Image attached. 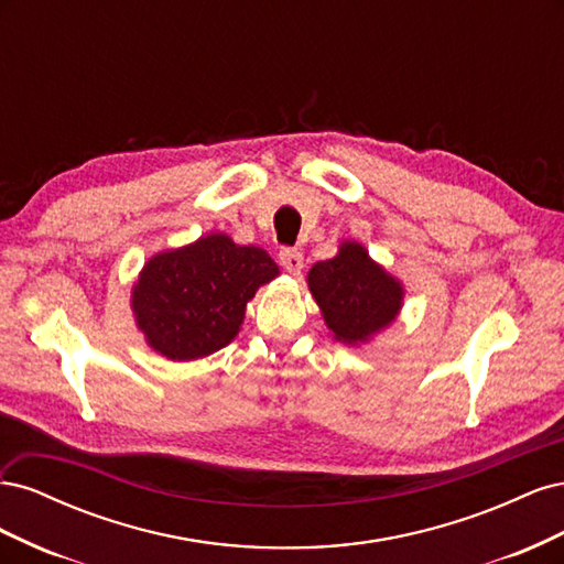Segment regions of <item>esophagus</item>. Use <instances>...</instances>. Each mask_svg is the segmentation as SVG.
Wrapping results in <instances>:
<instances>
[{"label":"esophagus","instance_id":"obj_1","mask_svg":"<svg viewBox=\"0 0 564 564\" xmlns=\"http://www.w3.org/2000/svg\"><path fill=\"white\" fill-rule=\"evenodd\" d=\"M280 263L289 272V275H301L303 253L299 249H282L280 251Z\"/></svg>","mask_w":564,"mask_h":564}]
</instances>
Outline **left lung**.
Masks as SVG:
<instances>
[{
    "label": "left lung",
    "instance_id": "8db88e82",
    "mask_svg": "<svg viewBox=\"0 0 564 564\" xmlns=\"http://www.w3.org/2000/svg\"><path fill=\"white\" fill-rule=\"evenodd\" d=\"M308 289L332 336L346 346L369 344L398 319L402 282L355 240L338 245L334 259L308 270Z\"/></svg>",
    "mask_w": 564,
    "mask_h": 564
}]
</instances>
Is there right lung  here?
Listing matches in <instances>:
<instances>
[{
  "mask_svg": "<svg viewBox=\"0 0 564 564\" xmlns=\"http://www.w3.org/2000/svg\"><path fill=\"white\" fill-rule=\"evenodd\" d=\"M280 275L261 247L226 232L150 256L131 286V313L145 344L172 362L202 360L240 334L247 303Z\"/></svg>",
  "mask_w": 564,
  "mask_h": 564,
  "instance_id": "right-lung-1",
  "label": "right lung"
}]
</instances>
